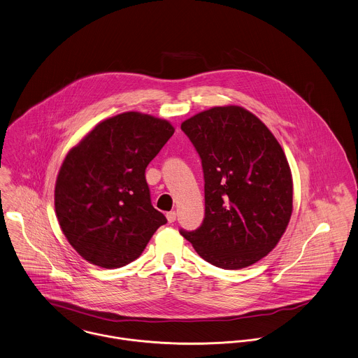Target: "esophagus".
<instances>
[{"mask_svg": "<svg viewBox=\"0 0 358 358\" xmlns=\"http://www.w3.org/2000/svg\"><path fill=\"white\" fill-rule=\"evenodd\" d=\"M166 217H167V221H169V222H174V221H176V212H169V213L166 215Z\"/></svg>", "mask_w": 358, "mask_h": 358, "instance_id": "1", "label": "esophagus"}]
</instances>
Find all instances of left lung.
Segmentation results:
<instances>
[{"instance_id":"1","label":"left lung","mask_w":358,"mask_h":358,"mask_svg":"<svg viewBox=\"0 0 358 358\" xmlns=\"http://www.w3.org/2000/svg\"><path fill=\"white\" fill-rule=\"evenodd\" d=\"M181 130L202 160L205 218L198 229L180 234L215 267L255 264L277 246L293 210L281 145L259 117L235 105L203 110Z\"/></svg>"}]
</instances>
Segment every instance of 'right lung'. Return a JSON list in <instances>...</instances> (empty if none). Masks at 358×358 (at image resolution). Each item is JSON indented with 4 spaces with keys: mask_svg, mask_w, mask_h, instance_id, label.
<instances>
[{
    "mask_svg": "<svg viewBox=\"0 0 358 358\" xmlns=\"http://www.w3.org/2000/svg\"><path fill=\"white\" fill-rule=\"evenodd\" d=\"M173 134L167 120L124 112L98 123L68 152L57 177L55 213L84 260L123 267L167 222L150 203L145 169Z\"/></svg>",
    "mask_w": 358,
    "mask_h": 358,
    "instance_id": "add662e5",
    "label": "right lung"
}]
</instances>
